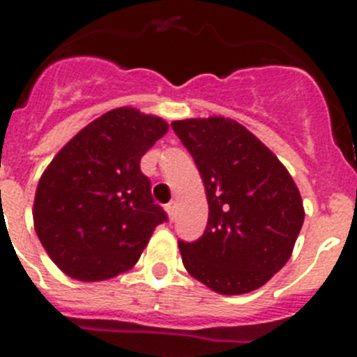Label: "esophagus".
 <instances>
[{
  "instance_id": "obj_1",
  "label": "esophagus",
  "mask_w": 357,
  "mask_h": 357,
  "mask_svg": "<svg viewBox=\"0 0 357 357\" xmlns=\"http://www.w3.org/2000/svg\"><path fill=\"white\" fill-rule=\"evenodd\" d=\"M166 211H168L169 220H173V218H175V214H176V202L175 200L169 202L168 206H166Z\"/></svg>"
}]
</instances>
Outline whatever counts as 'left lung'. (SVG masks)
<instances>
[{
    "instance_id": "1",
    "label": "left lung",
    "mask_w": 357,
    "mask_h": 357,
    "mask_svg": "<svg viewBox=\"0 0 357 357\" xmlns=\"http://www.w3.org/2000/svg\"><path fill=\"white\" fill-rule=\"evenodd\" d=\"M206 185L200 239L178 241L189 275L222 295L266 284L291 257L304 206L288 169L252 132L223 116L173 121Z\"/></svg>"
}]
</instances>
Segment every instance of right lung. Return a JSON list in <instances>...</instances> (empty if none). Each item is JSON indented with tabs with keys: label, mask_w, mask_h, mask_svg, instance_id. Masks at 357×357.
<instances>
[{
	"label": "right lung",
	"mask_w": 357,
	"mask_h": 357,
	"mask_svg": "<svg viewBox=\"0 0 357 357\" xmlns=\"http://www.w3.org/2000/svg\"><path fill=\"white\" fill-rule=\"evenodd\" d=\"M166 132L164 119L119 107L82 128L44 169L33 225L66 275L93 282L127 272L168 220L139 168Z\"/></svg>",
	"instance_id": "1"
}]
</instances>
